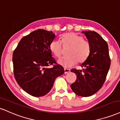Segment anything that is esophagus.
<instances>
[{
  "label": "esophagus",
  "instance_id": "obj_1",
  "mask_svg": "<svg viewBox=\"0 0 120 120\" xmlns=\"http://www.w3.org/2000/svg\"><path fill=\"white\" fill-rule=\"evenodd\" d=\"M64 74H68V73L70 72V69L64 68Z\"/></svg>",
  "mask_w": 120,
  "mask_h": 120
}]
</instances>
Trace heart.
I'll list each match as a JSON object with an SVG mask.
<instances>
[{"label":"heart","instance_id":"heart-1","mask_svg":"<svg viewBox=\"0 0 120 120\" xmlns=\"http://www.w3.org/2000/svg\"><path fill=\"white\" fill-rule=\"evenodd\" d=\"M62 44L70 46L67 52L68 56L60 58L58 63L64 68H70L77 63L84 62L88 58L90 52V46L81 35L74 32H67L61 36V41L54 40L49 45L50 50L55 56L60 57L63 53Z\"/></svg>","mask_w":120,"mask_h":120}]
</instances>
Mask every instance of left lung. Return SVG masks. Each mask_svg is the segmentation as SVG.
I'll return each instance as SVG.
<instances>
[{"label":"left lung","mask_w":120,"mask_h":120,"mask_svg":"<svg viewBox=\"0 0 120 120\" xmlns=\"http://www.w3.org/2000/svg\"><path fill=\"white\" fill-rule=\"evenodd\" d=\"M82 32L88 39L90 52L81 64L82 70H71L77 76V80L71 88L76 95L86 97L93 95L102 87L110 67L111 59L108 44L102 36L92 31Z\"/></svg>","instance_id":"8db88e82"}]
</instances>
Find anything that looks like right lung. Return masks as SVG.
Masks as SVG:
<instances>
[{
  "label": "right lung",
  "mask_w": 120,
  "mask_h": 120,
  "mask_svg": "<svg viewBox=\"0 0 120 120\" xmlns=\"http://www.w3.org/2000/svg\"><path fill=\"white\" fill-rule=\"evenodd\" d=\"M52 31L39 29L24 36L13 53L15 78L24 91L36 97L50 91L63 67L52 57L50 44L54 40ZM53 65L52 68L47 66Z\"/></svg>",
  "instance_id": "add662e5"
}]
</instances>
